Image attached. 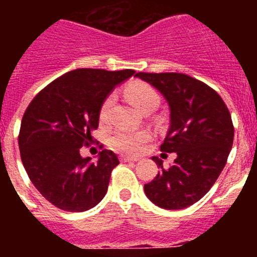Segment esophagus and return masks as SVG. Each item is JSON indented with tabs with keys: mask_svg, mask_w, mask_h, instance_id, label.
<instances>
[{
	"mask_svg": "<svg viewBox=\"0 0 257 257\" xmlns=\"http://www.w3.org/2000/svg\"><path fill=\"white\" fill-rule=\"evenodd\" d=\"M119 160H121L122 162H130V161H139V158H138V157H133V156H126V154H121V156H119Z\"/></svg>",
	"mask_w": 257,
	"mask_h": 257,
	"instance_id": "esophagus-1",
	"label": "esophagus"
}]
</instances>
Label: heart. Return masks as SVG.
<instances>
[{
    "instance_id": "1",
    "label": "heart",
    "mask_w": 257,
    "mask_h": 257,
    "mask_svg": "<svg viewBox=\"0 0 257 257\" xmlns=\"http://www.w3.org/2000/svg\"><path fill=\"white\" fill-rule=\"evenodd\" d=\"M124 95L135 108L140 112L144 110H154L160 104V96L153 87L144 82H133L124 88ZM114 97L109 95L100 106L99 117L100 121H105L108 118L110 108L113 105ZM149 140V134L144 130H127V128H119L112 136V145L117 149L124 152L136 153L142 149L143 145Z\"/></svg>"
}]
</instances>
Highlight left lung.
<instances>
[{"instance_id": "1", "label": "left lung", "mask_w": 257, "mask_h": 257, "mask_svg": "<svg viewBox=\"0 0 257 257\" xmlns=\"http://www.w3.org/2000/svg\"><path fill=\"white\" fill-rule=\"evenodd\" d=\"M156 87L170 108V127L161 151L176 153L169 169L161 167L144 192L154 205L181 210L198 202L211 189L230 153L234 127L220 95L198 79L183 73H138Z\"/></svg>"}]
</instances>
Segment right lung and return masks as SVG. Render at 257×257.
Segmentation results:
<instances>
[{
    "mask_svg": "<svg viewBox=\"0 0 257 257\" xmlns=\"http://www.w3.org/2000/svg\"><path fill=\"white\" fill-rule=\"evenodd\" d=\"M134 74L79 68L52 81L27 108L19 133L22 162L38 192L60 210L87 211L106 194L117 156L104 149L91 162L79 148L99 126L103 101Z\"/></svg>",
    "mask_w": 257,
    "mask_h": 257,
    "instance_id": "right-lung-1",
    "label": "right lung"
}]
</instances>
